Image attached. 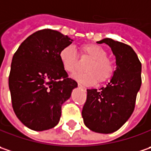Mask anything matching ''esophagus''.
<instances>
[{
	"label": "esophagus",
	"instance_id": "34e87169",
	"mask_svg": "<svg viewBox=\"0 0 151 151\" xmlns=\"http://www.w3.org/2000/svg\"><path fill=\"white\" fill-rule=\"evenodd\" d=\"M78 86L79 88H83V90H86V88H85V87H83L82 84H80V83H78Z\"/></svg>",
	"mask_w": 151,
	"mask_h": 151
}]
</instances>
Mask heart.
I'll return each instance as SVG.
<instances>
[{
  "instance_id": "obj_1",
  "label": "heart",
  "mask_w": 151,
  "mask_h": 151,
  "mask_svg": "<svg viewBox=\"0 0 151 151\" xmlns=\"http://www.w3.org/2000/svg\"><path fill=\"white\" fill-rule=\"evenodd\" d=\"M81 54L90 60L84 67V73H77L72 75L76 81L84 85H94L97 81L104 83L109 80L114 73L113 61L107 57V51L96 44H83L80 46ZM59 60L63 69L73 73L77 68V53L71 46H65L59 52Z\"/></svg>"
}]
</instances>
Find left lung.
<instances>
[{"mask_svg": "<svg viewBox=\"0 0 151 151\" xmlns=\"http://www.w3.org/2000/svg\"><path fill=\"white\" fill-rule=\"evenodd\" d=\"M97 43H105L111 47L116 68L106 87L87 89L82 116L90 130L111 134L128 121L134 110L141 86V63L133 48L124 43L109 38Z\"/></svg>", "mask_w": 151, "mask_h": 151, "instance_id": "1", "label": "left lung"}]
</instances>
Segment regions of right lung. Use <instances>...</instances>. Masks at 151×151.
<instances>
[{
    "instance_id": "right-lung-1",
    "label": "right lung",
    "mask_w": 151,
    "mask_h": 151,
    "mask_svg": "<svg viewBox=\"0 0 151 151\" xmlns=\"http://www.w3.org/2000/svg\"><path fill=\"white\" fill-rule=\"evenodd\" d=\"M72 41L56 30H40L28 37L12 57L9 75L12 108L27 128L44 131L56 126L63 104L78 87L75 80L68 78L58 56Z\"/></svg>"
}]
</instances>
